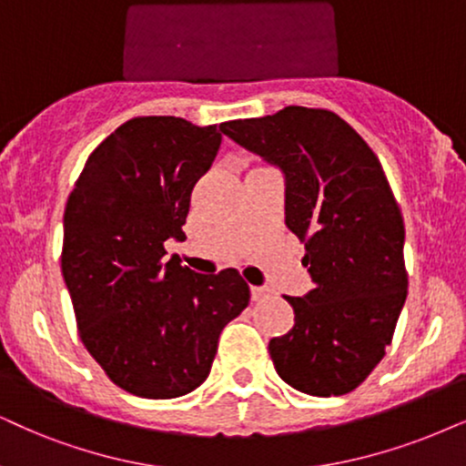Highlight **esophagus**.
<instances>
[{"instance_id": "esophagus-1", "label": "esophagus", "mask_w": 466, "mask_h": 466, "mask_svg": "<svg viewBox=\"0 0 466 466\" xmlns=\"http://www.w3.org/2000/svg\"><path fill=\"white\" fill-rule=\"evenodd\" d=\"M270 297V290L268 288H264V286H251V299L256 303H260V301H264V299H268Z\"/></svg>"}]
</instances>
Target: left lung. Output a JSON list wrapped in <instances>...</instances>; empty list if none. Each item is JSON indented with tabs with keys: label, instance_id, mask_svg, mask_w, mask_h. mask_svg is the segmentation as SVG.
I'll use <instances>...</instances> for the list:
<instances>
[{
	"label": "left lung",
	"instance_id": "obj_1",
	"mask_svg": "<svg viewBox=\"0 0 466 466\" xmlns=\"http://www.w3.org/2000/svg\"><path fill=\"white\" fill-rule=\"evenodd\" d=\"M219 128L286 174V226L314 281L286 297L294 327L268 341L277 374L309 396H344L385 357L409 288L404 219L379 157L329 109L290 105Z\"/></svg>",
	"mask_w": 466,
	"mask_h": 466
}]
</instances>
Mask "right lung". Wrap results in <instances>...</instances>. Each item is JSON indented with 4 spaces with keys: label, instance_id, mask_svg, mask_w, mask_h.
<instances>
[{
    "label": "right lung",
    "instance_id": "obj_1",
    "mask_svg": "<svg viewBox=\"0 0 466 466\" xmlns=\"http://www.w3.org/2000/svg\"><path fill=\"white\" fill-rule=\"evenodd\" d=\"M221 133L174 116H139L94 148L64 210L62 275L79 338L109 380L169 400L208 379L219 335L249 305L237 268L193 273L165 260Z\"/></svg>",
    "mask_w": 466,
    "mask_h": 466
}]
</instances>
